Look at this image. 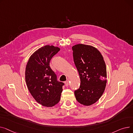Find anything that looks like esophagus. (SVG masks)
<instances>
[{
  "mask_svg": "<svg viewBox=\"0 0 133 133\" xmlns=\"http://www.w3.org/2000/svg\"><path fill=\"white\" fill-rule=\"evenodd\" d=\"M65 86H66V87H68V85H69V81H65Z\"/></svg>",
  "mask_w": 133,
  "mask_h": 133,
  "instance_id": "esophagus-1",
  "label": "esophagus"
}]
</instances>
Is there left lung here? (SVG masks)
<instances>
[{
    "label": "left lung",
    "instance_id": "left-lung-1",
    "mask_svg": "<svg viewBox=\"0 0 133 133\" xmlns=\"http://www.w3.org/2000/svg\"><path fill=\"white\" fill-rule=\"evenodd\" d=\"M73 59L80 79V86L74 91L80 103L90 106L103 94L107 83L106 66L102 55L96 48L78 44L72 47Z\"/></svg>",
    "mask_w": 133,
    "mask_h": 133
}]
</instances>
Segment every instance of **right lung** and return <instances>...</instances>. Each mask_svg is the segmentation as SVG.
<instances>
[{
    "label": "right lung",
    "instance_id": "1",
    "mask_svg": "<svg viewBox=\"0 0 133 133\" xmlns=\"http://www.w3.org/2000/svg\"><path fill=\"white\" fill-rule=\"evenodd\" d=\"M59 51L52 45L42 47L31 56L26 67L25 80L30 93L37 102L47 107L59 102L64 85L50 66L51 59Z\"/></svg>",
    "mask_w": 133,
    "mask_h": 133
}]
</instances>
